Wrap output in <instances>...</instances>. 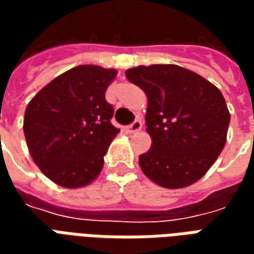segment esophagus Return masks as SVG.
I'll return each instance as SVG.
<instances>
[{
    "instance_id": "obj_1",
    "label": "esophagus",
    "mask_w": 254,
    "mask_h": 254,
    "mask_svg": "<svg viewBox=\"0 0 254 254\" xmlns=\"http://www.w3.org/2000/svg\"><path fill=\"white\" fill-rule=\"evenodd\" d=\"M141 127H143V122H141V120H136V121L132 122V124L127 127V130L129 133H136L138 132Z\"/></svg>"
}]
</instances>
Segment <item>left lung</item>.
Masks as SVG:
<instances>
[{"instance_id": "8db88e82", "label": "left lung", "mask_w": 254, "mask_h": 254, "mask_svg": "<svg viewBox=\"0 0 254 254\" xmlns=\"http://www.w3.org/2000/svg\"><path fill=\"white\" fill-rule=\"evenodd\" d=\"M125 74L148 99L145 125L152 145L138 158L144 174L169 189L198 181L226 144L230 113L222 92L178 65H141Z\"/></svg>"}]
</instances>
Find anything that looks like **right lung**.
Wrapping results in <instances>:
<instances>
[{"mask_svg": "<svg viewBox=\"0 0 254 254\" xmlns=\"http://www.w3.org/2000/svg\"><path fill=\"white\" fill-rule=\"evenodd\" d=\"M117 70L80 65L60 74L27 106L24 136L42 173L64 188H81L99 176L120 129L105 98Z\"/></svg>", "mask_w": 254, "mask_h": 254, "instance_id": "add662e5", "label": "right lung"}]
</instances>
